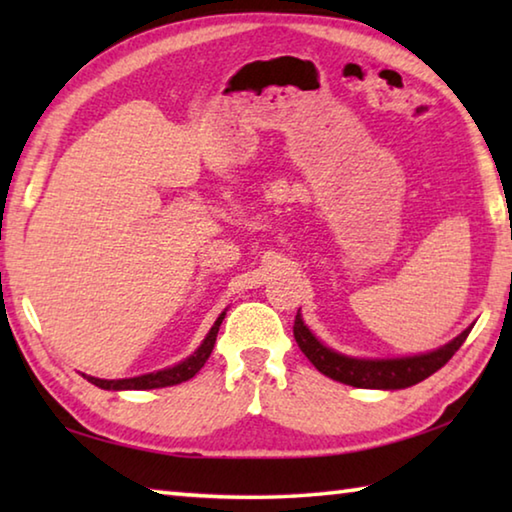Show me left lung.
Here are the masks:
<instances>
[{
  "mask_svg": "<svg viewBox=\"0 0 512 512\" xmlns=\"http://www.w3.org/2000/svg\"><path fill=\"white\" fill-rule=\"evenodd\" d=\"M472 327H467L463 334H458L452 343L443 345L440 350H433L420 357H404V359H381V361H368V359H352L343 357V354L325 348L314 334L309 332L307 325L302 323L300 314L293 323V336H296L298 348L305 352V357L314 363L316 370L323 375L332 377L341 384L357 386V388H406L418 384V381L431 377L433 372L440 370L445 363L454 357L456 350L465 343L467 334Z\"/></svg>",
  "mask_w": 512,
  "mask_h": 512,
  "instance_id": "1",
  "label": "left lung"
}]
</instances>
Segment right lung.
<instances>
[{
	"label": "right lung",
	"mask_w": 512,
	"mask_h": 512,
	"mask_svg": "<svg viewBox=\"0 0 512 512\" xmlns=\"http://www.w3.org/2000/svg\"><path fill=\"white\" fill-rule=\"evenodd\" d=\"M225 314L216 318V323L212 325L210 334L205 336V341L201 343L192 357L185 359L178 366L167 368V370H158V372H149V375H140V377H131V379H97V377H88L94 386L106 388V391H146V388H164V386H176L180 381L192 379L198 370L205 366V361L210 359V354L214 350L216 343V334H219V327L223 323Z\"/></svg>",
	"instance_id": "obj_1"
}]
</instances>
